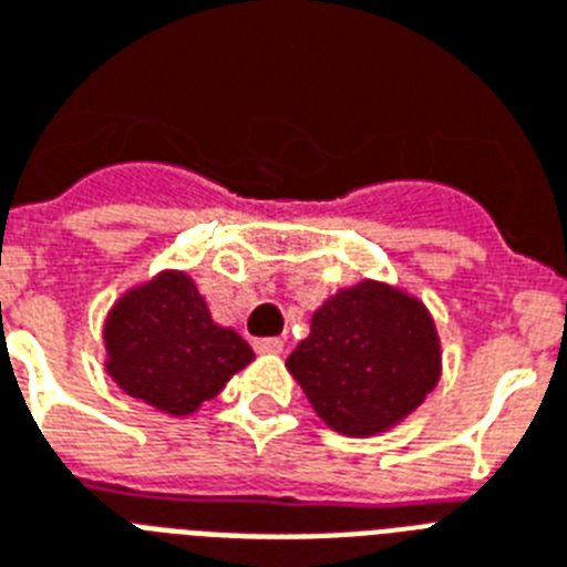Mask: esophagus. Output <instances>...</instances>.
Masks as SVG:
<instances>
[{
	"label": "esophagus",
	"mask_w": 567,
	"mask_h": 567,
	"mask_svg": "<svg viewBox=\"0 0 567 567\" xmlns=\"http://www.w3.org/2000/svg\"><path fill=\"white\" fill-rule=\"evenodd\" d=\"M252 347H256V352H270V355H279V352L285 349V340L282 338H259L256 343H252Z\"/></svg>",
	"instance_id": "34e87169"
}]
</instances>
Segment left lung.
I'll return each instance as SVG.
<instances>
[{
  "instance_id": "left-lung-1",
  "label": "left lung",
  "mask_w": 567,
  "mask_h": 567,
  "mask_svg": "<svg viewBox=\"0 0 567 567\" xmlns=\"http://www.w3.org/2000/svg\"><path fill=\"white\" fill-rule=\"evenodd\" d=\"M288 370L326 425L367 436L416 411L434 390L440 340L416 299L361 282L315 311Z\"/></svg>"
}]
</instances>
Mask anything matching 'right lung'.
Here are the masks:
<instances>
[{"mask_svg":"<svg viewBox=\"0 0 567 567\" xmlns=\"http://www.w3.org/2000/svg\"><path fill=\"white\" fill-rule=\"evenodd\" d=\"M107 370L118 388L156 411L186 416L224 390L252 349L212 323L186 274H163L131 291L104 326Z\"/></svg>","mask_w":567,"mask_h":567,"instance_id":"obj_1","label":"right lung"}]
</instances>
